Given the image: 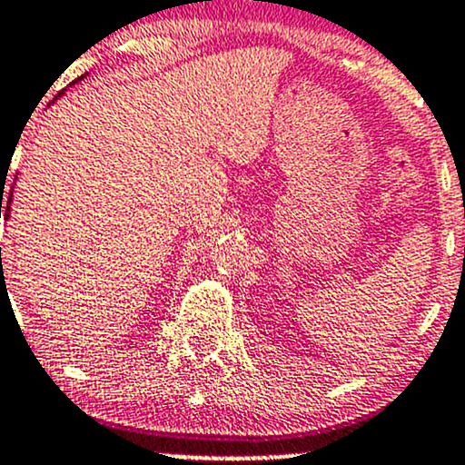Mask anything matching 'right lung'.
<instances>
[{
	"label": "right lung",
	"mask_w": 465,
	"mask_h": 465,
	"mask_svg": "<svg viewBox=\"0 0 465 465\" xmlns=\"http://www.w3.org/2000/svg\"><path fill=\"white\" fill-rule=\"evenodd\" d=\"M59 94H61V92H59ZM10 196H13V193H10ZM10 196H8L6 205H2V203H0V218H2V213H4V218H8V212H10ZM0 201H4V193H2ZM0 258H2V249H0Z\"/></svg>",
	"instance_id": "obj_1"
}]
</instances>
